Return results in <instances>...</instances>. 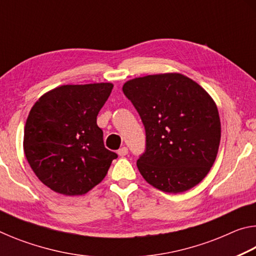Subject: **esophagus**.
Here are the masks:
<instances>
[{"label":"esophagus","mask_w":256,"mask_h":256,"mask_svg":"<svg viewBox=\"0 0 256 256\" xmlns=\"http://www.w3.org/2000/svg\"><path fill=\"white\" fill-rule=\"evenodd\" d=\"M128 150L126 146H122V148H120V149L118 151V154L120 157H124V156L128 154Z\"/></svg>","instance_id":"1"}]
</instances>
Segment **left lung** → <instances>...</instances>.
<instances>
[{
    "instance_id": "obj_1",
    "label": "left lung",
    "mask_w": 256,
    "mask_h": 256,
    "mask_svg": "<svg viewBox=\"0 0 256 256\" xmlns=\"http://www.w3.org/2000/svg\"><path fill=\"white\" fill-rule=\"evenodd\" d=\"M123 92L146 128V151L136 166L154 188L182 193L210 172L218 154L222 125L214 99L180 73L128 80Z\"/></svg>"
}]
</instances>
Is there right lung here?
<instances>
[{
	"label": "right lung",
	"instance_id": "obj_1",
	"mask_svg": "<svg viewBox=\"0 0 256 256\" xmlns=\"http://www.w3.org/2000/svg\"><path fill=\"white\" fill-rule=\"evenodd\" d=\"M110 82L64 84L34 102L24 125L26 158L42 184L63 196H84L105 178L118 154L105 148L97 115Z\"/></svg>",
	"mask_w": 256,
	"mask_h": 256
}]
</instances>
